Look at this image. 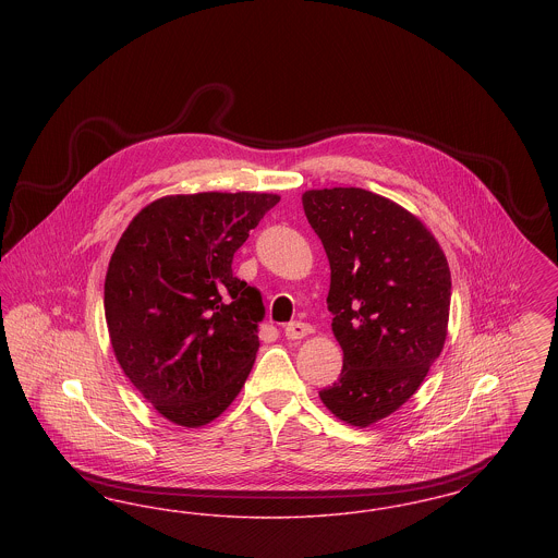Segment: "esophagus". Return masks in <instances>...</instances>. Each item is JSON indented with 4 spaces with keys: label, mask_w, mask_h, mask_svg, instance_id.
Wrapping results in <instances>:
<instances>
[{
    "label": "esophagus",
    "mask_w": 558,
    "mask_h": 558,
    "mask_svg": "<svg viewBox=\"0 0 558 558\" xmlns=\"http://www.w3.org/2000/svg\"><path fill=\"white\" fill-rule=\"evenodd\" d=\"M310 332V326L303 322H291L284 326V335L289 341H301Z\"/></svg>",
    "instance_id": "1"
}]
</instances>
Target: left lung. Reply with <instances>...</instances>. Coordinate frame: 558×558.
Listing matches in <instances>:
<instances>
[{
	"label": "left lung",
	"instance_id": "obj_1",
	"mask_svg": "<svg viewBox=\"0 0 558 558\" xmlns=\"http://www.w3.org/2000/svg\"><path fill=\"white\" fill-rule=\"evenodd\" d=\"M303 209L330 262L326 303L343 349L341 378L319 399L364 428L412 398L439 357L450 267L418 217L368 190H310Z\"/></svg>",
	"mask_w": 558,
	"mask_h": 558
}]
</instances>
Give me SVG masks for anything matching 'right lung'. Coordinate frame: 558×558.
Instances as JSON below:
<instances>
[{
  "label": "right lung",
  "instance_id": "obj_1",
  "mask_svg": "<svg viewBox=\"0 0 558 558\" xmlns=\"http://www.w3.org/2000/svg\"><path fill=\"white\" fill-rule=\"evenodd\" d=\"M278 194L201 192L144 207L105 282L108 335L133 387L175 425L203 426L239 396L259 349L262 292L234 253Z\"/></svg>",
  "mask_w": 558,
  "mask_h": 558
}]
</instances>
